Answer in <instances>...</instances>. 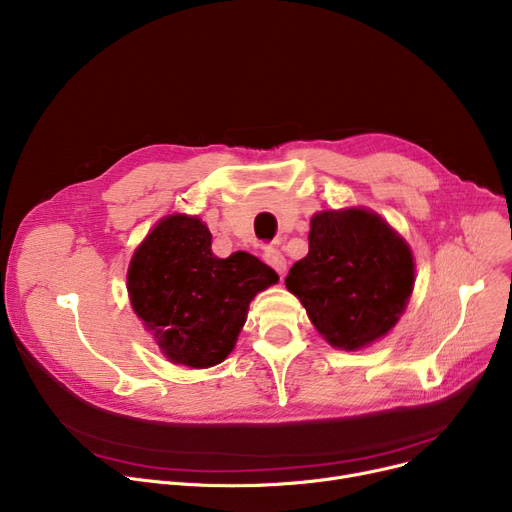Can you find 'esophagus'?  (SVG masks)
I'll return each mask as SVG.
<instances>
[{
  "instance_id": "34e87169",
  "label": "esophagus",
  "mask_w": 512,
  "mask_h": 512,
  "mask_svg": "<svg viewBox=\"0 0 512 512\" xmlns=\"http://www.w3.org/2000/svg\"><path fill=\"white\" fill-rule=\"evenodd\" d=\"M262 258H264V262H266L268 266H273L279 275H283L285 270H287V258L283 256V252H281L279 248H273V246L264 248Z\"/></svg>"
}]
</instances>
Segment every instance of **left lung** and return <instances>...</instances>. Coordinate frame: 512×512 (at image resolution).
Returning <instances> with one entry per match:
<instances>
[{
  "instance_id": "left-lung-1",
  "label": "left lung",
  "mask_w": 512,
  "mask_h": 512,
  "mask_svg": "<svg viewBox=\"0 0 512 512\" xmlns=\"http://www.w3.org/2000/svg\"><path fill=\"white\" fill-rule=\"evenodd\" d=\"M308 256L285 279L318 333L357 351L393 328L413 291L415 266L405 239L366 208L322 210L310 221Z\"/></svg>"
}]
</instances>
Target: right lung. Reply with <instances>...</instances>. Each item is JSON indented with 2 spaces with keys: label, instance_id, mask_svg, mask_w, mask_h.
Returning a JSON list of instances; mask_svg holds the SVG:
<instances>
[{
  "label": "right lung",
  "instance_id": "add662e5",
  "mask_svg": "<svg viewBox=\"0 0 512 512\" xmlns=\"http://www.w3.org/2000/svg\"><path fill=\"white\" fill-rule=\"evenodd\" d=\"M198 217L161 219L136 248L128 293L136 316L173 364L210 368L233 351L256 293L279 275L248 252L217 258Z\"/></svg>",
  "mask_w": 512,
  "mask_h": 512
}]
</instances>
